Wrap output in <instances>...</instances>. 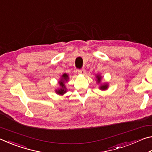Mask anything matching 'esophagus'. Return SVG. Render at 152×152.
Segmentation results:
<instances>
[{
	"label": "esophagus",
	"mask_w": 152,
	"mask_h": 152,
	"mask_svg": "<svg viewBox=\"0 0 152 152\" xmlns=\"http://www.w3.org/2000/svg\"><path fill=\"white\" fill-rule=\"evenodd\" d=\"M78 74H84L86 73V71H85V70H84V69H82V70H78Z\"/></svg>",
	"instance_id": "obj_1"
}]
</instances>
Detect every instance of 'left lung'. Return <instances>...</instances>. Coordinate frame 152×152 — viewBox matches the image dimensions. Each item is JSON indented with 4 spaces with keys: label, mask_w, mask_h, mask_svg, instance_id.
Wrapping results in <instances>:
<instances>
[{
    "label": "left lung",
    "mask_w": 152,
    "mask_h": 152,
    "mask_svg": "<svg viewBox=\"0 0 152 152\" xmlns=\"http://www.w3.org/2000/svg\"><path fill=\"white\" fill-rule=\"evenodd\" d=\"M95 77H96L97 83H99V84L101 83V80H102V76L100 75V74H96ZM108 88H109V84L107 83V82H105V83H103V84H101L99 86V89L101 90V91H106V90L108 89Z\"/></svg>",
    "instance_id": "left-lung-1"
}]
</instances>
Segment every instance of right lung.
Returning <instances> with one entry per match:
<instances>
[{"label": "right lung", "instance_id": "obj_1", "mask_svg": "<svg viewBox=\"0 0 152 152\" xmlns=\"http://www.w3.org/2000/svg\"><path fill=\"white\" fill-rule=\"evenodd\" d=\"M69 76L68 74L66 73H64L62 74L60 79V80L58 81V84L60 85V87L58 88L55 90V92L56 94L59 95H64L67 92V88L65 86V83L68 81Z\"/></svg>", "mask_w": 152, "mask_h": 152}]
</instances>
